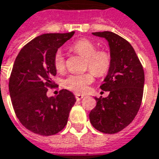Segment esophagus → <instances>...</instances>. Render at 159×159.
I'll use <instances>...</instances> for the list:
<instances>
[{
  "label": "esophagus",
  "mask_w": 159,
  "mask_h": 159,
  "mask_svg": "<svg viewBox=\"0 0 159 159\" xmlns=\"http://www.w3.org/2000/svg\"><path fill=\"white\" fill-rule=\"evenodd\" d=\"M83 98V95H81V94H76V99L77 101H80Z\"/></svg>",
  "instance_id": "34e87169"
}]
</instances>
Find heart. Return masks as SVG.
I'll return each instance as SVG.
<instances>
[{"label": "heart", "mask_w": 159, "mask_h": 159, "mask_svg": "<svg viewBox=\"0 0 159 159\" xmlns=\"http://www.w3.org/2000/svg\"><path fill=\"white\" fill-rule=\"evenodd\" d=\"M70 50L79 56L85 57V69H89L95 76H103L109 71L112 64L110 52L104 49L96 50V45L90 39H81L76 41L70 46ZM53 64L57 71L63 70L65 67L64 54L61 51H57L54 54ZM92 72L70 75L64 79V86L76 93H83L94 81V75Z\"/></svg>", "instance_id": "b5f03b06"}]
</instances>
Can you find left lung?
<instances>
[{"instance_id": "1", "label": "left lung", "mask_w": 159, "mask_h": 159, "mask_svg": "<svg viewBox=\"0 0 159 159\" xmlns=\"http://www.w3.org/2000/svg\"><path fill=\"white\" fill-rule=\"evenodd\" d=\"M105 38L109 45L112 64L100 88L109 91L107 97H95L96 106L89 113L95 129L116 134L129 125L140 107L145 73L140 61L128 41L112 32L93 33Z\"/></svg>"}]
</instances>
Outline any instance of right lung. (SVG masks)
Segmentation results:
<instances>
[{"mask_svg": "<svg viewBox=\"0 0 159 159\" xmlns=\"http://www.w3.org/2000/svg\"><path fill=\"white\" fill-rule=\"evenodd\" d=\"M74 33L38 36L20 50L14 61L9 78L13 107L20 122L34 134L50 136L59 133L76 102L75 95L67 89H61L57 96L46 95L57 74L54 54Z\"/></svg>", "mask_w": 159, "mask_h": 159, "instance_id": "obj_1", "label": "right lung"}]
</instances>
